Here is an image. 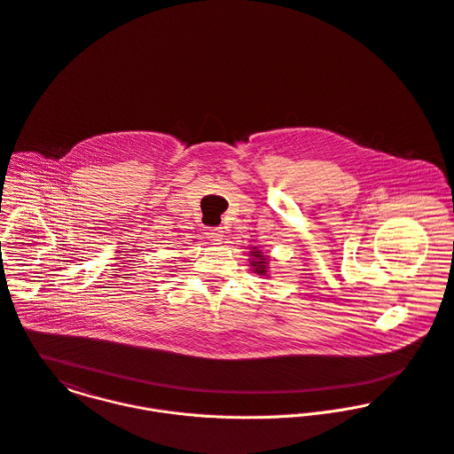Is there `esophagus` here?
<instances>
[{"mask_svg":"<svg viewBox=\"0 0 454 454\" xmlns=\"http://www.w3.org/2000/svg\"><path fill=\"white\" fill-rule=\"evenodd\" d=\"M204 234L209 241H220L223 236V231H222V227H206Z\"/></svg>","mask_w":454,"mask_h":454,"instance_id":"obj_1","label":"esophagus"}]
</instances>
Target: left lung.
Listing matches in <instances>:
<instances>
[{
  "mask_svg": "<svg viewBox=\"0 0 454 454\" xmlns=\"http://www.w3.org/2000/svg\"><path fill=\"white\" fill-rule=\"evenodd\" d=\"M252 254H254V257H255V261H252V266H254L255 273H259V275H266V268H268V261H266V257H264V255H261V252H259V250H255V252H252Z\"/></svg>",
  "mask_w": 454,
  "mask_h": 454,
  "instance_id": "left-lung-1",
  "label": "left lung"
}]
</instances>
